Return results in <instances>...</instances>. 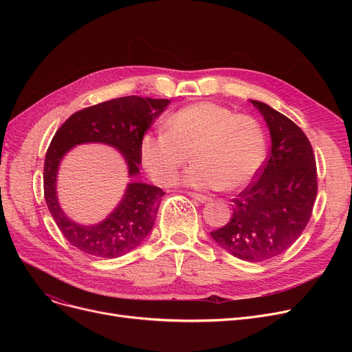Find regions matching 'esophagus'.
<instances>
[{
	"label": "esophagus",
	"instance_id": "esophagus-1",
	"mask_svg": "<svg viewBox=\"0 0 352 352\" xmlns=\"http://www.w3.org/2000/svg\"><path fill=\"white\" fill-rule=\"evenodd\" d=\"M190 197H191V198H194V199H195V201H198V202H207V201H210V199H211L208 195L198 194V192H190Z\"/></svg>",
	"mask_w": 352,
	"mask_h": 352
}]
</instances>
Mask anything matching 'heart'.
<instances>
[{
	"mask_svg": "<svg viewBox=\"0 0 352 352\" xmlns=\"http://www.w3.org/2000/svg\"><path fill=\"white\" fill-rule=\"evenodd\" d=\"M164 128L144 134L140 142L144 168L161 186L173 184L191 158L194 165L181 178L184 186L235 191L256 174L265 158L260 122L214 102L179 108Z\"/></svg>",
	"mask_w": 352,
	"mask_h": 352,
	"instance_id": "obj_1",
	"label": "heart"
}]
</instances>
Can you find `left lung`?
<instances>
[{"label": "left lung", "instance_id": "8db88e82", "mask_svg": "<svg viewBox=\"0 0 352 352\" xmlns=\"http://www.w3.org/2000/svg\"><path fill=\"white\" fill-rule=\"evenodd\" d=\"M271 134V153L254 182L232 199L227 226L211 232L231 255L261 263L287 251L302 234L317 198V165L302 129L270 105L252 101Z\"/></svg>", "mask_w": 352, "mask_h": 352}]
</instances>
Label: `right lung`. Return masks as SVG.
Returning a JSON list of instances; mask_svg holds the SVG:
<instances>
[{
    "label": "right lung",
    "mask_w": 352,
    "mask_h": 352,
    "mask_svg": "<svg viewBox=\"0 0 352 352\" xmlns=\"http://www.w3.org/2000/svg\"><path fill=\"white\" fill-rule=\"evenodd\" d=\"M170 100L128 96L109 100L74 113L55 133L44 162V197L47 207L68 241L80 251L118 258L137 248L151 232L164 191L144 182H129L117 208L101 223L81 226L69 219L57 197V173L61 160L72 146L101 142L118 150L128 166V175L140 174V142Z\"/></svg>",
    "instance_id": "obj_1"
}]
</instances>
